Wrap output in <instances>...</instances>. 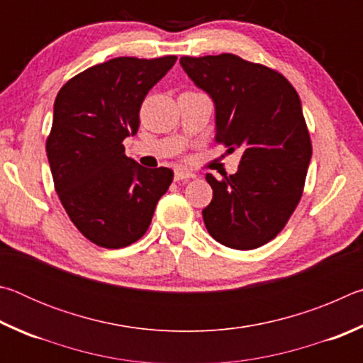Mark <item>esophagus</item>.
Masks as SVG:
<instances>
[{
    "mask_svg": "<svg viewBox=\"0 0 363 363\" xmlns=\"http://www.w3.org/2000/svg\"><path fill=\"white\" fill-rule=\"evenodd\" d=\"M189 179H195V174L194 173H189V171H182V169H177L174 171V181H189Z\"/></svg>",
    "mask_w": 363,
    "mask_h": 363,
    "instance_id": "obj_1",
    "label": "esophagus"
}]
</instances>
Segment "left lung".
<instances>
[{
	"label": "left lung",
	"instance_id": "left-lung-1",
	"mask_svg": "<svg viewBox=\"0 0 363 363\" xmlns=\"http://www.w3.org/2000/svg\"><path fill=\"white\" fill-rule=\"evenodd\" d=\"M181 65L213 97L214 140L242 150L235 174H206V229L229 248H259L279 235L303 196L312 144L299 96L277 70L235 54L182 56Z\"/></svg>",
	"mask_w": 363,
	"mask_h": 363
}]
</instances>
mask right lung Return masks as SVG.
<instances>
[{"label": "right lung", "mask_w": 363, "mask_h": 363, "mask_svg": "<svg viewBox=\"0 0 363 363\" xmlns=\"http://www.w3.org/2000/svg\"><path fill=\"white\" fill-rule=\"evenodd\" d=\"M176 59L107 60L70 78L54 102L46 139L54 189L72 223L97 247L138 242L173 182L169 168L149 169L126 157L123 140L138 133L147 93Z\"/></svg>", "instance_id": "1"}]
</instances>
